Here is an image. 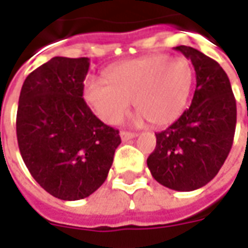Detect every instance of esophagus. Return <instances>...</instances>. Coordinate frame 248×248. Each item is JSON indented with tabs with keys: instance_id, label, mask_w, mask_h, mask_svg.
Segmentation results:
<instances>
[{
	"instance_id": "1",
	"label": "esophagus",
	"mask_w": 248,
	"mask_h": 248,
	"mask_svg": "<svg viewBox=\"0 0 248 248\" xmlns=\"http://www.w3.org/2000/svg\"><path fill=\"white\" fill-rule=\"evenodd\" d=\"M137 137V134L135 133H129V131H121V140H133V138H135Z\"/></svg>"
}]
</instances>
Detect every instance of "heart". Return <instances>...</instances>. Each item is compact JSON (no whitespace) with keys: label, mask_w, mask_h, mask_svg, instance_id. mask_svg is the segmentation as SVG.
I'll use <instances>...</instances> for the list:
<instances>
[{"label":"heart","mask_w":248,"mask_h":248,"mask_svg":"<svg viewBox=\"0 0 248 248\" xmlns=\"http://www.w3.org/2000/svg\"><path fill=\"white\" fill-rule=\"evenodd\" d=\"M105 79L89 78L83 83V99L101 121L119 124L133 101L140 118L165 126L185 110L194 71L183 57L155 54L111 66Z\"/></svg>","instance_id":"1"}]
</instances>
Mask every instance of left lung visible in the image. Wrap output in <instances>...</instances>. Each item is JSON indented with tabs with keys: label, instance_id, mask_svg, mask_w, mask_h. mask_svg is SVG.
<instances>
[{
	"label": "left lung",
	"instance_id": "1",
	"mask_svg": "<svg viewBox=\"0 0 248 248\" xmlns=\"http://www.w3.org/2000/svg\"><path fill=\"white\" fill-rule=\"evenodd\" d=\"M195 70L190 108L166 130L156 133L147 166L156 182L177 191L207 185L229 155L236 124V102L226 71L190 46H177Z\"/></svg>",
	"mask_w": 248,
	"mask_h": 248
}]
</instances>
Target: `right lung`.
I'll list each match as a JSON object with an SVG mask.
<instances>
[{"instance_id":"add662e5","label":"right lung","mask_w":248,"mask_h":248,"mask_svg":"<svg viewBox=\"0 0 248 248\" xmlns=\"http://www.w3.org/2000/svg\"><path fill=\"white\" fill-rule=\"evenodd\" d=\"M89 58L54 57L26 77L17 110L21 156L53 197L78 201L102 186L121 143L83 99Z\"/></svg>"}]
</instances>
